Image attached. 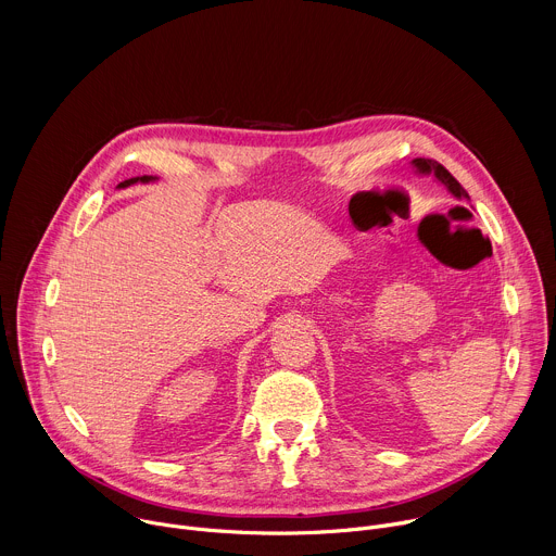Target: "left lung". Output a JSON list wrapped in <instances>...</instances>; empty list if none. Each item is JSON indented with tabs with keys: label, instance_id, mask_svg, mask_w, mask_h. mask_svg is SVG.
Masks as SVG:
<instances>
[{
	"label": "left lung",
	"instance_id": "left-lung-1",
	"mask_svg": "<svg viewBox=\"0 0 556 556\" xmlns=\"http://www.w3.org/2000/svg\"><path fill=\"white\" fill-rule=\"evenodd\" d=\"M414 167L420 172V174H433L455 198H468V193L464 191V187L435 161H429V157H416L414 161Z\"/></svg>",
	"mask_w": 556,
	"mask_h": 556
}]
</instances>
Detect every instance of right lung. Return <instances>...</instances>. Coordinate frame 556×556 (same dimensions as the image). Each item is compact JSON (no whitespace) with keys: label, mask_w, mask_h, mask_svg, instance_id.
Returning a JSON list of instances; mask_svg holds the SVG:
<instances>
[{"label":"right lung","mask_w":556,"mask_h":556,"mask_svg":"<svg viewBox=\"0 0 556 556\" xmlns=\"http://www.w3.org/2000/svg\"><path fill=\"white\" fill-rule=\"evenodd\" d=\"M151 180H155V178H151V176H142V178H131V180H125V182H121L118 187H129V185H134V182H151Z\"/></svg>","instance_id":"1"}]
</instances>
